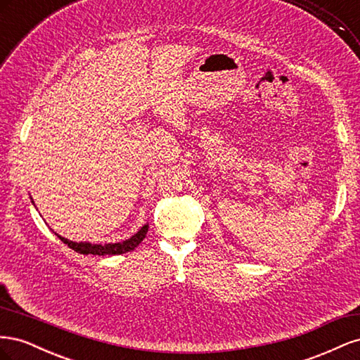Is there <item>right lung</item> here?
I'll list each match as a JSON object with an SVG mask.
<instances>
[{
	"mask_svg": "<svg viewBox=\"0 0 360 360\" xmlns=\"http://www.w3.org/2000/svg\"><path fill=\"white\" fill-rule=\"evenodd\" d=\"M148 231V225H144L141 230L132 236L130 238H127V240L122 242V243H108V245H91V243H76V242H70L68 240V238H64L61 236H57L60 237V240L68 245L70 249H73L75 252L78 254H84V255H89V254H93V255H120V254H124V252H130V250H134L141 242L144 240L146 238V234Z\"/></svg>",
	"mask_w": 360,
	"mask_h": 360,
	"instance_id": "obj_1",
	"label": "right lung"
}]
</instances>
